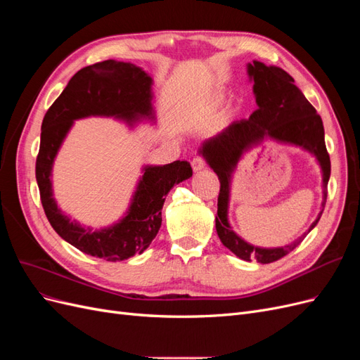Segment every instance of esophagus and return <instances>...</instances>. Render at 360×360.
I'll use <instances>...</instances> for the list:
<instances>
[{"instance_id":"esophagus-1","label":"esophagus","mask_w":360,"mask_h":360,"mask_svg":"<svg viewBox=\"0 0 360 360\" xmlns=\"http://www.w3.org/2000/svg\"><path fill=\"white\" fill-rule=\"evenodd\" d=\"M204 167H205V160H204V158H201V156H195V158L192 159V168H193V171H195V172L204 169Z\"/></svg>"}]
</instances>
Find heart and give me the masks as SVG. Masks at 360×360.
<instances>
[{
  "mask_svg": "<svg viewBox=\"0 0 360 360\" xmlns=\"http://www.w3.org/2000/svg\"><path fill=\"white\" fill-rule=\"evenodd\" d=\"M217 101H219V97H216V99H213L212 103H217Z\"/></svg>",
  "mask_w": 360,
  "mask_h": 360,
  "instance_id": "heart-1",
  "label": "heart"
}]
</instances>
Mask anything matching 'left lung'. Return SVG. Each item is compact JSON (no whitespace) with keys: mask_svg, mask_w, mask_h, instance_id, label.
Masks as SVG:
<instances>
[{"mask_svg":"<svg viewBox=\"0 0 360 360\" xmlns=\"http://www.w3.org/2000/svg\"><path fill=\"white\" fill-rule=\"evenodd\" d=\"M248 73L254 79V93L258 110L249 118L237 120L219 135L205 141L201 148L202 156L217 174L221 188L217 197L216 231L225 248L245 261L257 259L261 264H269L281 259L296 249L304 238L287 246L264 249L246 243L228 224V200H230V180L238 159L250 146L270 136L281 143L299 146L312 153L323 171V204L317 219L309 231L319 224L328 198V183L330 177V158L324 143V127L321 117L308 102L303 93L294 85L291 76L279 68L266 66L254 61L248 64Z\"/></svg>","mask_w":360,"mask_h":360,"instance_id":"8db88e82","label":"left lung"}]
</instances>
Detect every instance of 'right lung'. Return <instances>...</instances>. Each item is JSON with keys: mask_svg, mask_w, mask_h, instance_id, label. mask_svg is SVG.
Instances as JSON below:
<instances>
[{"mask_svg": "<svg viewBox=\"0 0 360 360\" xmlns=\"http://www.w3.org/2000/svg\"><path fill=\"white\" fill-rule=\"evenodd\" d=\"M106 115L126 120L153 118L151 78L132 63L106 60L76 72L41 123L36 180L43 210L57 234L81 252L106 261H122L143 254L162 224V207L174 184L192 176L188 160L163 167H146L127 214L118 224L91 231L72 222L52 198L51 169L53 158L73 124V120Z\"/></svg>", "mask_w": 360, "mask_h": 360, "instance_id": "obj_1", "label": "right lung"}]
</instances>
